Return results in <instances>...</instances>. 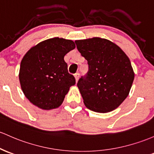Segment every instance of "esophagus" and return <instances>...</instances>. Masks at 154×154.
I'll list each match as a JSON object with an SVG mask.
<instances>
[{
    "label": "esophagus",
    "instance_id": "esophagus-1",
    "mask_svg": "<svg viewBox=\"0 0 154 154\" xmlns=\"http://www.w3.org/2000/svg\"><path fill=\"white\" fill-rule=\"evenodd\" d=\"M74 77H75V80H76V82H77L79 80V77H80V74L79 73H76L74 74Z\"/></svg>",
    "mask_w": 154,
    "mask_h": 154
}]
</instances>
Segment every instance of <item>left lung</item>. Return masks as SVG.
Wrapping results in <instances>:
<instances>
[{"instance_id":"left-lung-1","label":"left lung","mask_w":154,"mask_h":154,"mask_svg":"<svg viewBox=\"0 0 154 154\" xmlns=\"http://www.w3.org/2000/svg\"><path fill=\"white\" fill-rule=\"evenodd\" d=\"M75 44L88 64L87 75L77 82L85 107L100 113L114 110L129 95L134 81L129 58L106 38L94 37Z\"/></svg>"}]
</instances>
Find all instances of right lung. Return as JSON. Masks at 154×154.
Here are the masks:
<instances>
[{"mask_svg":"<svg viewBox=\"0 0 154 154\" xmlns=\"http://www.w3.org/2000/svg\"><path fill=\"white\" fill-rule=\"evenodd\" d=\"M75 48L73 41L49 38L30 49L21 60L19 79L25 97L42 109L61 105L75 78L69 74L64 56Z\"/></svg>","mask_w":154,"mask_h":154,"instance_id":"obj_1","label":"right lung"}]
</instances>
